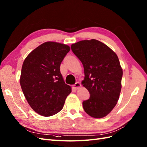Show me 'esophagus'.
<instances>
[{
    "label": "esophagus",
    "mask_w": 147,
    "mask_h": 147,
    "mask_svg": "<svg viewBox=\"0 0 147 147\" xmlns=\"http://www.w3.org/2000/svg\"><path fill=\"white\" fill-rule=\"evenodd\" d=\"M81 87H82V84L80 83L79 82H77L73 86V88H75V89H79L80 88H81Z\"/></svg>",
    "instance_id": "34e87169"
}]
</instances>
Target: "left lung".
I'll return each mask as SVG.
<instances>
[{"label": "left lung", "mask_w": 147, "mask_h": 147, "mask_svg": "<svg viewBox=\"0 0 147 147\" xmlns=\"http://www.w3.org/2000/svg\"><path fill=\"white\" fill-rule=\"evenodd\" d=\"M71 49L83 64L82 84L90 93L83 102L84 110L93 118L106 117L117 105L121 90L123 69L117 54L95 39L74 43Z\"/></svg>", "instance_id": "left-lung-1"}]
</instances>
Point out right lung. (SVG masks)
Here are the masks:
<instances>
[{
    "mask_svg": "<svg viewBox=\"0 0 147 147\" xmlns=\"http://www.w3.org/2000/svg\"><path fill=\"white\" fill-rule=\"evenodd\" d=\"M70 50L65 44L47 42L31 51L23 62L20 80L22 91L30 107L42 116L60 112L72 91L60 72L61 62Z\"/></svg>",
    "mask_w": 147,
    "mask_h": 147,
    "instance_id": "1",
    "label": "right lung"
}]
</instances>
